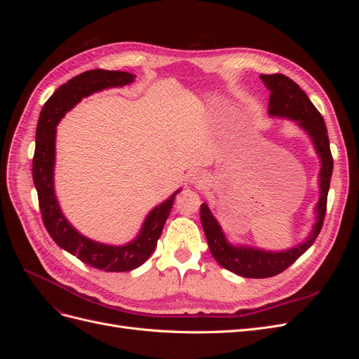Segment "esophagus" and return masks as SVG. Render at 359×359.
<instances>
[{"mask_svg":"<svg viewBox=\"0 0 359 359\" xmlns=\"http://www.w3.org/2000/svg\"><path fill=\"white\" fill-rule=\"evenodd\" d=\"M191 182H193L196 187H202V186H205V184H206V178H205L203 175H201V173H196V175L193 177Z\"/></svg>","mask_w":359,"mask_h":359,"instance_id":"1","label":"esophagus"}]
</instances>
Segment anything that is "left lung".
I'll return each mask as SVG.
<instances>
[{"label":"left lung","instance_id":"left-lung-1","mask_svg":"<svg viewBox=\"0 0 359 359\" xmlns=\"http://www.w3.org/2000/svg\"><path fill=\"white\" fill-rule=\"evenodd\" d=\"M260 79L265 82L268 90H271L269 115L295 119L314 142V147H316L318 154L322 160L320 199L318 202V222L313 226L309 240L295 248L281 253H269L262 252V250L231 245L226 241L222 227L210 212L208 206H206V203L201 205V222L211 255L223 268L247 278H268L283 273L316 241L323 226L325 214H327L328 190L334 165L327 126H325L320 112L310 102L307 94L299 88V85L280 73L260 74Z\"/></svg>","mask_w":359,"mask_h":359}]
</instances>
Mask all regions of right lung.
<instances>
[{
    "instance_id": "right-lung-1",
    "label": "right lung",
    "mask_w": 359,
    "mask_h": 359,
    "mask_svg": "<svg viewBox=\"0 0 359 359\" xmlns=\"http://www.w3.org/2000/svg\"><path fill=\"white\" fill-rule=\"evenodd\" d=\"M135 76L128 72L88 70L62 83L43 106L36 130V151L32 157V180L39 196L41 220L50 238L61 248L76 256L83 264L107 273H124L142 265L154 252L165 226L173 199L172 196L151 211L142 231L133 243L123 247H112L95 243L81 235L64 219L53 193V161H55V133L62 115L78 103L82 97L90 95L109 86H123L133 82Z\"/></svg>"
}]
</instances>
